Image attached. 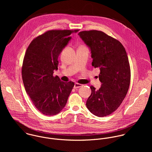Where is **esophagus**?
Listing matches in <instances>:
<instances>
[{
    "label": "esophagus",
    "instance_id": "obj_1",
    "mask_svg": "<svg viewBox=\"0 0 152 152\" xmlns=\"http://www.w3.org/2000/svg\"><path fill=\"white\" fill-rule=\"evenodd\" d=\"M82 86H83V85H82V84H78V83H75V85H74V88L76 89V88H78L82 87Z\"/></svg>",
    "mask_w": 152,
    "mask_h": 152
}]
</instances>
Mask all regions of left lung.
Returning <instances> with one entry per match:
<instances>
[{
	"label": "left lung",
	"mask_w": 152,
	"mask_h": 152,
	"mask_svg": "<svg viewBox=\"0 0 152 152\" xmlns=\"http://www.w3.org/2000/svg\"><path fill=\"white\" fill-rule=\"evenodd\" d=\"M89 48L92 65L100 69L99 89L92 86L86 106L94 115L106 116L116 110L129 88L130 69L126 50L118 40L105 33L90 30L78 33Z\"/></svg>",
	"instance_id": "1"
}]
</instances>
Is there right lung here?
I'll return each instance as SVG.
<instances>
[{
    "label": "right lung",
    "mask_w": 152,
    "mask_h": 152,
    "mask_svg": "<svg viewBox=\"0 0 152 152\" xmlns=\"http://www.w3.org/2000/svg\"><path fill=\"white\" fill-rule=\"evenodd\" d=\"M75 32L78 30H74ZM71 30H50L28 45L22 65L23 82L27 94L38 110L45 115L58 114L65 107L74 86L56 75L58 58L71 39Z\"/></svg>",
    "instance_id": "obj_1"
}]
</instances>
